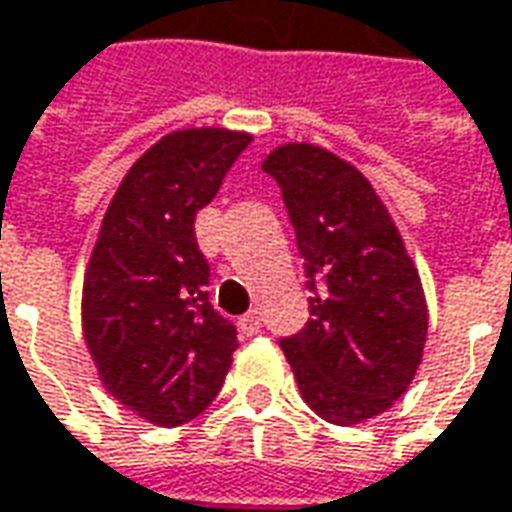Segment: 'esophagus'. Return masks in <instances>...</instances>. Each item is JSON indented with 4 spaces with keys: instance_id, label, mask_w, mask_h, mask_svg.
Segmentation results:
<instances>
[{
    "instance_id": "esophagus-1",
    "label": "esophagus",
    "mask_w": 512,
    "mask_h": 512,
    "mask_svg": "<svg viewBox=\"0 0 512 512\" xmlns=\"http://www.w3.org/2000/svg\"><path fill=\"white\" fill-rule=\"evenodd\" d=\"M259 324H262V318H259V312H256V310H250L248 315H242V321H239V327L245 329L248 335L259 332Z\"/></svg>"
}]
</instances>
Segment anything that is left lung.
Listing matches in <instances>:
<instances>
[{
	"mask_svg": "<svg viewBox=\"0 0 512 512\" xmlns=\"http://www.w3.org/2000/svg\"><path fill=\"white\" fill-rule=\"evenodd\" d=\"M262 168L279 183L307 270L310 321L281 341L304 403L358 425L406 394L423 360L420 273L372 183L312 143H284Z\"/></svg>",
	"mask_w": 512,
	"mask_h": 512,
	"instance_id": "obj_1",
	"label": "left lung"
}]
</instances>
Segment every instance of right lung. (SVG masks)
Segmentation results:
<instances>
[{
    "label": "right lung",
    "mask_w": 512,
    "mask_h": 512,
    "mask_svg": "<svg viewBox=\"0 0 512 512\" xmlns=\"http://www.w3.org/2000/svg\"><path fill=\"white\" fill-rule=\"evenodd\" d=\"M250 140L219 126L160 137L106 208L84 273V341L106 392L146 423L194 420L231 369L236 327L208 301L194 219Z\"/></svg>",
    "instance_id": "1"
}]
</instances>
